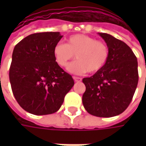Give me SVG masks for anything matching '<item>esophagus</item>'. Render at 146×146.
<instances>
[{
    "instance_id": "esophagus-1",
    "label": "esophagus",
    "mask_w": 146,
    "mask_h": 146,
    "mask_svg": "<svg viewBox=\"0 0 146 146\" xmlns=\"http://www.w3.org/2000/svg\"><path fill=\"white\" fill-rule=\"evenodd\" d=\"M73 80H74V81H75V82H80V81H81V78L77 77V76H73Z\"/></svg>"
}]
</instances>
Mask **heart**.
Wrapping results in <instances>:
<instances>
[{"label":"heart","mask_w":146,"mask_h":146,"mask_svg":"<svg viewBox=\"0 0 146 146\" xmlns=\"http://www.w3.org/2000/svg\"><path fill=\"white\" fill-rule=\"evenodd\" d=\"M54 60L61 67H66L76 54L77 60L70 64L67 71L81 75L101 70L109 58L106 44L84 34H76L67 39L66 44L58 43L53 49Z\"/></svg>","instance_id":"heart-1"}]
</instances>
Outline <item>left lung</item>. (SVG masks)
<instances>
[{"instance_id":"obj_1","label":"left lung","mask_w":146,"mask_h":146,"mask_svg":"<svg viewBox=\"0 0 146 146\" xmlns=\"http://www.w3.org/2000/svg\"><path fill=\"white\" fill-rule=\"evenodd\" d=\"M107 44L109 58L105 66L83 79L82 97L87 112L98 117L122 113L133 98L138 82L137 58L128 45L110 34L98 33Z\"/></svg>"}]
</instances>
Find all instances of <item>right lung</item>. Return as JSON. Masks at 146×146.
I'll list each match as a JSON object with an SVG mask.
<instances>
[{
    "label": "right lung",
    "instance_id": "add662e5",
    "mask_svg": "<svg viewBox=\"0 0 146 146\" xmlns=\"http://www.w3.org/2000/svg\"><path fill=\"white\" fill-rule=\"evenodd\" d=\"M62 36L59 32L30 34L15 45L9 70L15 98L34 115L57 112L74 85L71 75L54 60L53 49Z\"/></svg>",
    "mask_w": 146,
    "mask_h": 146
}]
</instances>
